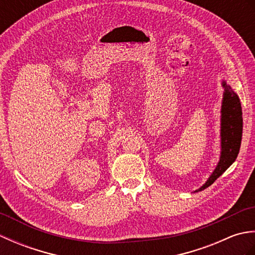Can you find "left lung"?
Wrapping results in <instances>:
<instances>
[{
	"mask_svg": "<svg viewBox=\"0 0 255 255\" xmlns=\"http://www.w3.org/2000/svg\"><path fill=\"white\" fill-rule=\"evenodd\" d=\"M225 88L223 108H221V156L219 163L204 185L196 192L210 186L228 167L234 163L240 150L242 139V110L239 96L227 85Z\"/></svg>",
	"mask_w": 255,
	"mask_h": 255,
	"instance_id": "8db88e82",
	"label": "left lung"
}]
</instances>
